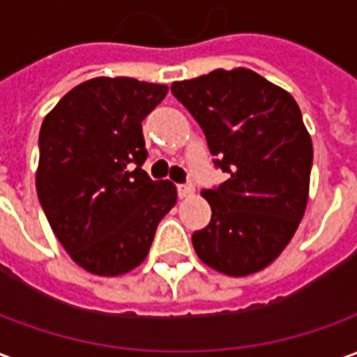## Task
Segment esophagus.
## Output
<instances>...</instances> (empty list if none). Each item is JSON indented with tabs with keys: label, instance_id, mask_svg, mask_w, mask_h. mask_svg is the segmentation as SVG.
Listing matches in <instances>:
<instances>
[{
	"label": "esophagus",
	"instance_id": "34e87169",
	"mask_svg": "<svg viewBox=\"0 0 357 357\" xmlns=\"http://www.w3.org/2000/svg\"><path fill=\"white\" fill-rule=\"evenodd\" d=\"M195 193L193 183H181L179 185V197H191Z\"/></svg>",
	"mask_w": 357,
	"mask_h": 357
}]
</instances>
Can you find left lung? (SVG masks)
<instances>
[{
	"label": "left lung",
	"instance_id": "obj_1",
	"mask_svg": "<svg viewBox=\"0 0 357 357\" xmlns=\"http://www.w3.org/2000/svg\"><path fill=\"white\" fill-rule=\"evenodd\" d=\"M172 93L229 174L202 191L212 218L193 233L195 252L225 275L256 273L283 252L306 210L314 149L298 105L248 68L174 82Z\"/></svg>",
	"mask_w": 357,
	"mask_h": 357
}]
</instances>
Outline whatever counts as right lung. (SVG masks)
<instances>
[{
	"label": "right lung",
	"mask_w": 357,
	"mask_h": 357,
	"mask_svg": "<svg viewBox=\"0 0 357 357\" xmlns=\"http://www.w3.org/2000/svg\"><path fill=\"white\" fill-rule=\"evenodd\" d=\"M168 93L164 84L93 78L43 118L36 191L74 262L114 277L149 255L158 222L176 204L170 181H153L141 122Z\"/></svg>",
	"instance_id": "obj_1"
}]
</instances>
